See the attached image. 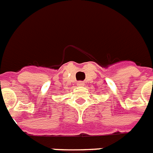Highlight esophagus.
Listing matches in <instances>:
<instances>
[{
    "instance_id": "1",
    "label": "esophagus",
    "mask_w": 153,
    "mask_h": 153,
    "mask_svg": "<svg viewBox=\"0 0 153 153\" xmlns=\"http://www.w3.org/2000/svg\"><path fill=\"white\" fill-rule=\"evenodd\" d=\"M84 85H85V84H84L83 82L79 81V82H77V86H84Z\"/></svg>"
}]
</instances>
